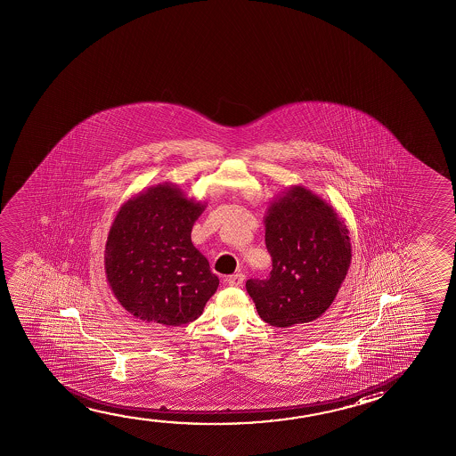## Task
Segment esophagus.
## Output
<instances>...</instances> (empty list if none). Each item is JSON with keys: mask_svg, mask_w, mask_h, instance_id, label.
Listing matches in <instances>:
<instances>
[{"mask_svg": "<svg viewBox=\"0 0 456 456\" xmlns=\"http://www.w3.org/2000/svg\"><path fill=\"white\" fill-rule=\"evenodd\" d=\"M225 281H227V284L231 285V287H241L243 282H245V274L237 273V274H232V276H229Z\"/></svg>", "mask_w": 456, "mask_h": 456, "instance_id": "34e87169", "label": "esophagus"}]
</instances>
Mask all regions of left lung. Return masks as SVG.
<instances>
[{
  "label": "left lung",
  "instance_id": "left-lung-1",
  "mask_svg": "<svg viewBox=\"0 0 456 456\" xmlns=\"http://www.w3.org/2000/svg\"><path fill=\"white\" fill-rule=\"evenodd\" d=\"M265 243L270 278L249 279L246 290L265 323H311L330 309L351 264L350 231L332 205L303 185L271 200Z\"/></svg>",
  "mask_w": 456,
  "mask_h": 456
}]
</instances>
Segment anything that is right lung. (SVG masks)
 I'll return each instance as SVG.
<instances>
[{"label": "right lung", "mask_w": 456, "mask_h": 456, "mask_svg": "<svg viewBox=\"0 0 456 456\" xmlns=\"http://www.w3.org/2000/svg\"><path fill=\"white\" fill-rule=\"evenodd\" d=\"M205 207L171 182L120 205L106 240L105 273L112 295L133 317L166 328L200 317L219 285L191 241Z\"/></svg>", "instance_id": "right-lung-1"}]
</instances>
